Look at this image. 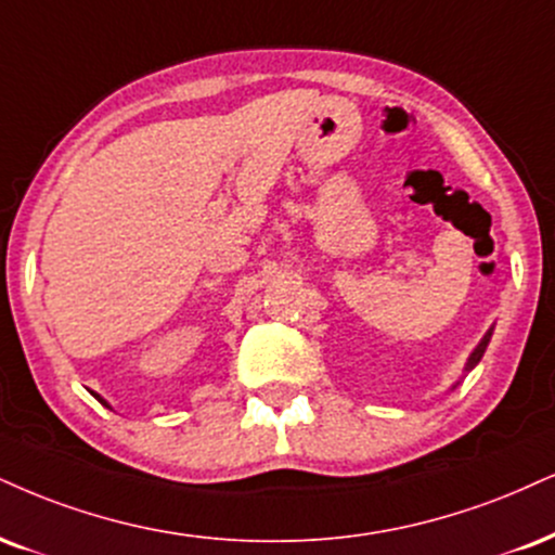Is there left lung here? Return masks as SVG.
<instances>
[{
  "label": "left lung",
  "mask_w": 555,
  "mask_h": 555,
  "mask_svg": "<svg viewBox=\"0 0 555 555\" xmlns=\"http://www.w3.org/2000/svg\"><path fill=\"white\" fill-rule=\"evenodd\" d=\"M489 341H491V331L486 333L483 336V341H480L476 349H473V353H470V359H468V364H465V372H470L473 366H476L478 362H480V357H483V351H486V346H489Z\"/></svg>",
  "instance_id": "1"
}]
</instances>
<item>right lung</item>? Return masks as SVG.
Here are the masks:
<instances>
[{
    "label": "right lung",
    "instance_id": "right-lung-1",
    "mask_svg": "<svg viewBox=\"0 0 555 555\" xmlns=\"http://www.w3.org/2000/svg\"><path fill=\"white\" fill-rule=\"evenodd\" d=\"M92 396H95V392H92ZM95 398H98V400H100V403H103V405H108V403H105V400H103V398H100V396H95Z\"/></svg>",
    "mask_w": 555,
    "mask_h": 555
}]
</instances>
